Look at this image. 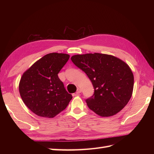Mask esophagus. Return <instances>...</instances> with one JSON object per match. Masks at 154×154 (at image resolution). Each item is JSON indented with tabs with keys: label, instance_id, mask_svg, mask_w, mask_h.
Wrapping results in <instances>:
<instances>
[{
	"label": "esophagus",
	"instance_id": "obj_1",
	"mask_svg": "<svg viewBox=\"0 0 154 154\" xmlns=\"http://www.w3.org/2000/svg\"><path fill=\"white\" fill-rule=\"evenodd\" d=\"M81 93V89H77V90L76 91V94H79Z\"/></svg>",
	"mask_w": 154,
	"mask_h": 154
}]
</instances>
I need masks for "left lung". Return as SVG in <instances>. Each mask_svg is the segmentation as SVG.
I'll return each mask as SVG.
<instances>
[{"label":"left lung","instance_id":"left-lung-1","mask_svg":"<svg viewBox=\"0 0 154 154\" xmlns=\"http://www.w3.org/2000/svg\"><path fill=\"white\" fill-rule=\"evenodd\" d=\"M71 60L92 82L94 94L85 100L91 110L108 117L117 114L128 104L132 94L134 75L125 62L99 53L75 55Z\"/></svg>","mask_w":154,"mask_h":154}]
</instances>
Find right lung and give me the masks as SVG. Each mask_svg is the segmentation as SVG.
<instances>
[{"mask_svg": "<svg viewBox=\"0 0 154 154\" xmlns=\"http://www.w3.org/2000/svg\"><path fill=\"white\" fill-rule=\"evenodd\" d=\"M69 55L51 53L38 60L22 75L19 92L23 102L38 116L53 118L66 109L72 95L58 77Z\"/></svg>", "mask_w": 154, "mask_h": 154, "instance_id": "right-lung-1", "label": "right lung"}]
</instances>
